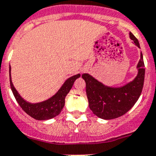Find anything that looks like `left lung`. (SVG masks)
<instances>
[{
	"instance_id": "8db88e82",
	"label": "left lung",
	"mask_w": 156,
	"mask_h": 156,
	"mask_svg": "<svg viewBox=\"0 0 156 156\" xmlns=\"http://www.w3.org/2000/svg\"><path fill=\"white\" fill-rule=\"evenodd\" d=\"M129 38L135 45L140 48L137 39L131 32ZM144 64L140 53L137 68V76L131 82L119 87L105 86L88 73H83L82 78L86 82V92L89 107L94 115L103 119H112L122 116L134 105L140 97L144 86Z\"/></svg>"
}]
</instances>
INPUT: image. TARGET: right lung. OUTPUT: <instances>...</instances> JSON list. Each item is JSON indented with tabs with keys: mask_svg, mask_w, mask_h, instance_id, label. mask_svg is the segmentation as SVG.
I'll list each match as a JSON object with an SVG mask.
<instances>
[{
	"mask_svg": "<svg viewBox=\"0 0 156 156\" xmlns=\"http://www.w3.org/2000/svg\"><path fill=\"white\" fill-rule=\"evenodd\" d=\"M9 76H10V85L14 96L17 102L23 110L26 112L29 115L37 120H47L55 117L62 110L65 105V98L68 94L72 87L77 78L80 76V74L73 76L66 80L61 88L58 90L57 93L53 95L49 99L41 102L30 103L25 101L20 96L12 83L11 78V66H9Z\"/></svg>",
	"mask_w": 156,
	"mask_h": 156,
	"instance_id": "add662e5",
	"label": "right lung"
}]
</instances>
